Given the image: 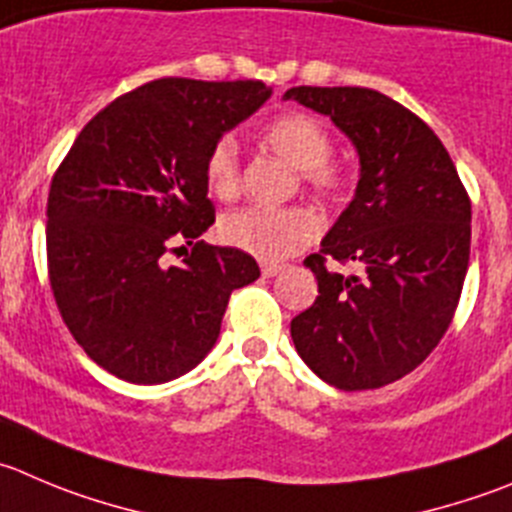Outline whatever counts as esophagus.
I'll list each match as a JSON object with an SVG mask.
<instances>
[{"instance_id":"1","label":"esophagus","mask_w":512,"mask_h":512,"mask_svg":"<svg viewBox=\"0 0 512 512\" xmlns=\"http://www.w3.org/2000/svg\"><path fill=\"white\" fill-rule=\"evenodd\" d=\"M281 271H284V264H269V261H266V264H261V274H264L266 279L281 274Z\"/></svg>"}]
</instances>
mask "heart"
<instances>
[{
  "instance_id": "heart-1",
  "label": "heart",
  "mask_w": 512,
  "mask_h": 512,
  "mask_svg": "<svg viewBox=\"0 0 512 512\" xmlns=\"http://www.w3.org/2000/svg\"><path fill=\"white\" fill-rule=\"evenodd\" d=\"M264 143L279 158L304 170V178L319 196H339L347 186V170L332 163V135L319 118L309 113H284L261 133ZM206 183L213 196L233 198L241 188L238 148L231 138H221L206 160ZM319 218L301 206L261 208L251 206L228 213L221 221L223 241L261 261H281L314 241Z\"/></svg>"
}]
</instances>
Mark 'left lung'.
<instances>
[{"instance_id":"obj_1","label":"left lung","mask_w":512,"mask_h":512,"mask_svg":"<svg viewBox=\"0 0 512 512\" xmlns=\"http://www.w3.org/2000/svg\"><path fill=\"white\" fill-rule=\"evenodd\" d=\"M352 140L359 183L321 251L319 296L291 319L306 367L339 389H377L420 367L450 326L470 261V198L450 153L407 107L367 87H291ZM354 260L344 277L325 256Z\"/></svg>"}]
</instances>
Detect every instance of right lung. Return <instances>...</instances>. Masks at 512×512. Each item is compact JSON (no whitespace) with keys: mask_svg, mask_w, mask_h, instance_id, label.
<instances>
[{"mask_svg":"<svg viewBox=\"0 0 512 512\" xmlns=\"http://www.w3.org/2000/svg\"><path fill=\"white\" fill-rule=\"evenodd\" d=\"M269 97L259 80L148 82L100 110L57 168L52 294L75 342L115 377L163 384L191 372L216 344L233 291L261 276L248 253L196 238L216 221L208 153ZM178 240L194 248L168 267Z\"/></svg>","mask_w":512,"mask_h":512,"instance_id":"right-lung-1","label":"right lung"}]
</instances>
